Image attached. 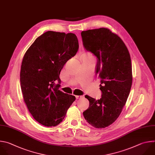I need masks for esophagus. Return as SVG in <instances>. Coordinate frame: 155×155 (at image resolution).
I'll return each instance as SVG.
<instances>
[{"mask_svg":"<svg viewBox=\"0 0 155 155\" xmlns=\"http://www.w3.org/2000/svg\"><path fill=\"white\" fill-rule=\"evenodd\" d=\"M75 97H76V99H81V98H82V96H81V95H76V96H75Z\"/></svg>","mask_w":155,"mask_h":155,"instance_id":"34e87169","label":"esophagus"}]
</instances>
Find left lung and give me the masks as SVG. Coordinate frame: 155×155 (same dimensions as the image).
Wrapping results in <instances>:
<instances>
[{
    "label": "left lung",
    "instance_id": "1",
    "mask_svg": "<svg viewBox=\"0 0 155 155\" xmlns=\"http://www.w3.org/2000/svg\"><path fill=\"white\" fill-rule=\"evenodd\" d=\"M81 37L86 51L97 60L95 73L101 79L100 100L88 95V108L83 112L90 125L104 128L119 117L131 88L133 76L129 51L121 39L106 28L82 31Z\"/></svg>",
    "mask_w": 155,
    "mask_h": 155
}]
</instances>
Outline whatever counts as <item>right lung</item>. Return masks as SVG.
<instances>
[{
  "label": "right lung",
  "mask_w": 155,
  "mask_h": 155,
  "mask_svg": "<svg viewBox=\"0 0 155 155\" xmlns=\"http://www.w3.org/2000/svg\"><path fill=\"white\" fill-rule=\"evenodd\" d=\"M78 48L74 34L48 31L35 40L23 57L20 82L24 100L34 119L44 126L58 125L75 101L74 96L59 90V75Z\"/></svg>",
  "instance_id": "1"
}]
</instances>
